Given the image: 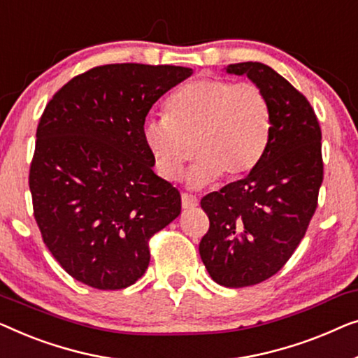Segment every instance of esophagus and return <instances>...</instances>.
Here are the masks:
<instances>
[{"instance_id":"34e87169","label":"esophagus","mask_w":358,"mask_h":358,"mask_svg":"<svg viewBox=\"0 0 358 358\" xmlns=\"http://www.w3.org/2000/svg\"><path fill=\"white\" fill-rule=\"evenodd\" d=\"M198 206V198L193 194H188V193H183L181 194V208H183L185 210L186 209H193Z\"/></svg>"}]
</instances>
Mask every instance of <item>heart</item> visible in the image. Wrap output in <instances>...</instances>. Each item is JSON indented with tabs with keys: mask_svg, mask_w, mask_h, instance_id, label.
I'll use <instances>...</instances> for the list:
<instances>
[{
	"mask_svg": "<svg viewBox=\"0 0 358 358\" xmlns=\"http://www.w3.org/2000/svg\"><path fill=\"white\" fill-rule=\"evenodd\" d=\"M273 110L256 84L203 78L181 85L165 103L164 118L144 124V143L155 170L175 180L193 157L186 181L193 188L219 175L235 180L259 164L268 148Z\"/></svg>",
	"mask_w": 358,
	"mask_h": 358,
	"instance_id": "obj_1",
	"label": "heart"
}]
</instances>
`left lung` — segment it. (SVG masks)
Returning a JSON list of instances; mask_svg holds the SVG:
<instances>
[{"label": "left lung", "mask_w": 358, "mask_h": 358, "mask_svg": "<svg viewBox=\"0 0 358 358\" xmlns=\"http://www.w3.org/2000/svg\"><path fill=\"white\" fill-rule=\"evenodd\" d=\"M268 95L273 127L248 177L206 194L209 230L199 243L210 278L224 287L259 284L284 268L306 234L323 183L321 128L306 97L263 63L229 64Z\"/></svg>", "instance_id": "8db88e82"}]
</instances>
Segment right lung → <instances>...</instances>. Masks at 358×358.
Instances as JSON below:
<instances>
[{
  "mask_svg": "<svg viewBox=\"0 0 358 358\" xmlns=\"http://www.w3.org/2000/svg\"><path fill=\"white\" fill-rule=\"evenodd\" d=\"M191 74L103 64L73 78L45 107L29 172L34 217L53 258L83 284H134L149 266L150 236L178 217L181 196L154 173L144 122Z\"/></svg>",
  "mask_w": 358,
  "mask_h": 358,
  "instance_id": "obj_1",
  "label": "right lung"
}]
</instances>
